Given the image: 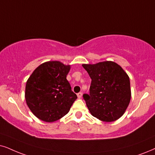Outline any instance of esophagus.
<instances>
[{"label": "esophagus", "mask_w": 155, "mask_h": 155, "mask_svg": "<svg viewBox=\"0 0 155 155\" xmlns=\"http://www.w3.org/2000/svg\"><path fill=\"white\" fill-rule=\"evenodd\" d=\"M77 97H78V98H79V99H81V97H82V93H81V92H79V93L77 94Z\"/></svg>", "instance_id": "obj_1"}]
</instances>
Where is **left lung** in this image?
<instances>
[{
	"label": "left lung",
	"mask_w": 155,
	"mask_h": 155,
	"mask_svg": "<svg viewBox=\"0 0 155 155\" xmlns=\"http://www.w3.org/2000/svg\"><path fill=\"white\" fill-rule=\"evenodd\" d=\"M82 66L91 79L89 94L83 98L92 116L107 122L124 114L131 99L130 78L123 68L113 61Z\"/></svg>",
	"instance_id": "1"
}]
</instances>
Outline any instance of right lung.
Returning a JSON list of instances; mask_svg holds the SVG:
<instances>
[{
	"mask_svg": "<svg viewBox=\"0 0 155 155\" xmlns=\"http://www.w3.org/2000/svg\"><path fill=\"white\" fill-rule=\"evenodd\" d=\"M69 70L70 66L59 61H47L37 67L29 77L25 98L37 118L52 122L69 111L77 99L66 79Z\"/></svg>",
	"mask_w": 155,
	"mask_h": 155,
	"instance_id": "add662e5",
	"label": "right lung"
}]
</instances>
